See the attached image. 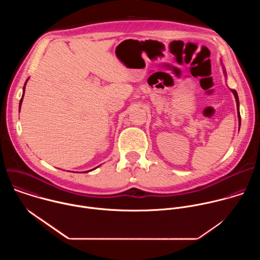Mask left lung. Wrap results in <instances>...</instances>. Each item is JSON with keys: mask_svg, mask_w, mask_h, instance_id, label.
<instances>
[{"mask_svg": "<svg viewBox=\"0 0 260 260\" xmlns=\"http://www.w3.org/2000/svg\"><path fill=\"white\" fill-rule=\"evenodd\" d=\"M225 73V72H224ZM235 98H236V102H237V107H238V117H239V124L241 125V115H240V110H239V106H240V103H239V96H238V93L235 89H232Z\"/></svg>", "mask_w": 260, "mask_h": 260, "instance_id": "8db88e82", "label": "left lung"}]
</instances>
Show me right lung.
<instances>
[{
	"mask_svg": "<svg viewBox=\"0 0 260 260\" xmlns=\"http://www.w3.org/2000/svg\"><path fill=\"white\" fill-rule=\"evenodd\" d=\"M27 81V80H26ZM25 84H26V82L24 83V86H23V93H24V89H25ZM22 99H23V94H22V98L20 99V102H19V110H20V107H21V103H22ZM94 170V169H93ZM92 171V170H91ZM87 172H90V171H87ZM87 172H84V173H87Z\"/></svg>",
	"mask_w": 260,
	"mask_h": 260,
	"instance_id": "obj_1",
	"label": "right lung"
}]
</instances>
